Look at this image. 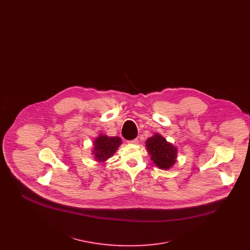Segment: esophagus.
I'll return each mask as SVG.
<instances>
[{"label": "esophagus", "instance_id": "esophagus-1", "mask_svg": "<svg viewBox=\"0 0 250 250\" xmlns=\"http://www.w3.org/2000/svg\"><path fill=\"white\" fill-rule=\"evenodd\" d=\"M128 143H130V144H138L139 143V140L138 139H134L132 141H128Z\"/></svg>", "mask_w": 250, "mask_h": 250}]
</instances>
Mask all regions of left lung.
Here are the masks:
<instances>
[{"mask_svg":"<svg viewBox=\"0 0 250 250\" xmlns=\"http://www.w3.org/2000/svg\"><path fill=\"white\" fill-rule=\"evenodd\" d=\"M146 148L151 155V160L159 168L168 169L174 165L177 157V148L167 143L165 138L155 133L146 141Z\"/></svg>","mask_w":250,"mask_h":250,"instance_id":"obj_1","label":"left lung"}]
</instances>
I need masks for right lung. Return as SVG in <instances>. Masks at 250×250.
Instances as JSON below:
<instances>
[{"label": "right lung", "mask_w": 250, "mask_h": 250, "mask_svg": "<svg viewBox=\"0 0 250 250\" xmlns=\"http://www.w3.org/2000/svg\"><path fill=\"white\" fill-rule=\"evenodd\" d=\"M122 140L119 137H107L106 135H99L94 142L93 155L98 162H104L117 151Z\"/></svg>", "instance_id": "obj_1"}]
</instances>
